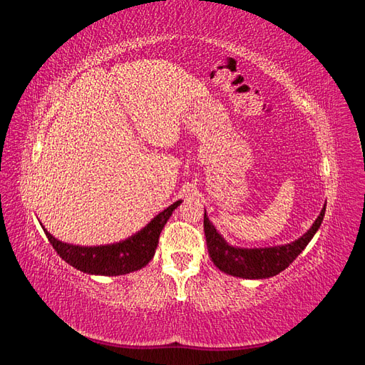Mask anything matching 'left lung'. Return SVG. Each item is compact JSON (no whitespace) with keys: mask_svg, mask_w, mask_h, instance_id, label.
<instances>
[{"mask_svg":"<svg viewBox=\"0 0 365 365\" xmlns=\"http://www.w3.org/2000/svg\"><path fill=\"white\" fill-rule=\"evenodd\" d=\"M326 205L322 213L315 219L312 227L297 240L286 245L264 247V248H239L230 245L228 242L217 233L215 225L210 222L207 212L204 213V233L207 240L208 254L216 267L225 272L240 279H268L274 277L297 259L306 245L315 236L319 225L323 222Z\"/></svg>","mask_w":365,"mask_h":365,"instance_id":"8db88e82","label":"left lung"}]
</instances>
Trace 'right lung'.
<instances>
[{
    "label": "right lung",
    "mask_w": 365,
    "mask_h": 365,
    "mask_svg": "<svg viewBox=\"0 0 365 365\" xmlns=\"http://www.w3.org/2000/svg\"><path fill=\"white\" fill-rule=\"evenodd\" d=\"M180 204L181 201L173 202L153 217L138 233L111 245L81 247L65 244L51 236L46 228H42L53 248L73 268L96 275H123L141 269L152 260L161 231L172 216L173 210Z\"/></svg>",
    "instance_id": "1"
}]
</instances>
